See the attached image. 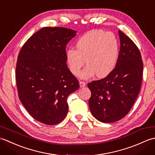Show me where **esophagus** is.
I'll list each match as a JSON object with an SVG mask.
<instances>
[{
    "label": "esophagus",
    "instance_id": "obj_1",
    "mask_svg": "<svg viewBox=\"0 0 155 155\" xmlns=\"http://www.w3.org/2000/svg\"><path fill=\"white\" fill-rule=\"evenodd\" d=\"M79 84H80V87L81 88H83V87H84L85 86H86V83H85V82H84V81H80Z\"/></svg>",
    "mask_w": 155,
    "mask_h": 155
}]
</instances>
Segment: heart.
<instances>
[{
    "label": "heart",
    "instance_id": "1",
    "mask_svg": "<svg viewBox=\"0 0 155 155\" xmlns=\"http://www.w3.org/2000/svg\"><path fill=\"white\" fill-rule=\"evenodd\" d=\"M76 47L68 48L66 53L69 69L74 75L78 74L85 62L87 65L81 74V77L85 79L95 74L104 78L116 67L119 45L113 33L102 30L89 31L78 39Z\"/></svg>",
    "mask_w": 155,
    "mask_h": 155
}]
</instances>
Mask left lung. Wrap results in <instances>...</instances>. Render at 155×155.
I'll return each mask as SVG.
<instances>
[{
    "label": "left lung",
    "mask_w": 155,
    "mask_h": 155,
    "mask_svg": "<svg viewBox=\"0 0 155 155\" xmlns=\"http://www.w3.org/2000/svg\"><path fill=\"white\" fill-rule=\"evenodd\" d=\"M120 47L116 67L103 79L88 84V101L93 117L102 123L120 120L130 111L139 95L143 63L139 49L131 39L118 31Z\"/></svg>",
    "instance_id": "8db88e82"
}]
</instances>
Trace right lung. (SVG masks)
<instances>
[{"label": "right lung", "mask_w": 155, "mask_h": 155, "mask_svg": "<svg viewBox=\"0 0 155 155\" xmlns=\"http://www.w3.org/2000/svg\"><path fill=\"white\" fill-rule=\"evenodd\" d=\"M77 31L45 27L22 46L16 67L19 99L35 119L57 124L68 113V95L79 83L67 64L66 47Z\"/></svg>", "instance_id": "obj_1"}]
</instances>
